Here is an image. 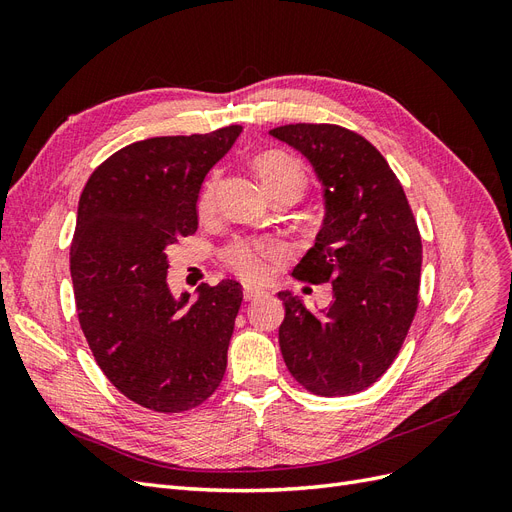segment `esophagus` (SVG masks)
<instances>
[{
	"label": "esophagus",
	"instance_id": "1",
	"mask_svg": "<svg viewBox=\"0 0 512 512\" xmlns=\"http://www.w3.org/2000/svg\"><path fill=\"white\" fill-rule=\"evenodd\" d=\"M262 292H265V290L258 288V286H250V284L243 286V297H245V301H254L256 297H260Z\"/></svg>",
	"mask_w": 512,
	"mask_h": 512
}]
</instances>
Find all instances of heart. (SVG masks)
Wrapping results in <instances>:
<instances>
[{
  "label": "heart",
  "mask_w": 512,
  "mask_h": 512,
  "mask_svg": "<svg viewBox=\"0 0 512 512\" xmlns=\"http://www.w3.org/2000/svg\"><path fill=\"white\" fill-rule=\"evenodd\" d=\"M252 166L265 190L275 194H290L297 200L307 188V173L303 164L292 158L290 153L280 149H267L254 156ZM218 173H211L203 183V190L198 196V215L209 218L215 211V200H218ZM282 256V247L269 239H239L232 243L224 252V260L228 267L241 275L243 280H262L267 275L269 258Z\"/></svg>",
  "instance_id": "1"
}]
</instances>
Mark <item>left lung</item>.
<instances>
[{"instance_id":"1","label":"left lung","mask_w":512,"mask_h":512,"mask_svg":"<svg viewBox=\"0 0 512 512\" xmlns=\"http://www.w3.org/2000/svg\"><path fill=\"white\" fill-rule=\"evenodd\" d=\"M301 151L324 188V220L292 275L331 282L333 301L309 312L280 292L286 367L314 395L344 397L374 384L399 354L418 307L423 243L399 179L367 138L333 123L269 132Z\"/></svg>"}]
</instances>
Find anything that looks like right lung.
Masks as SVG:
<instances>
[{"label":"right lung","instance_id":"obj_1","mask_svg":"<svg viewBox=\"0 0 512 512\" xmlns=\"http://www.w3.org/2000/svg\"><path fill=\"white\" fill-rule=\"evenodd\" d=\"M156 136L119 149L91 173L70 247L76 314L94 359L119 393L153 412H185L218 389L243 288L168 290V247L198 228L209 170L241 134Z\"/></svg>","mask_w":512,"mask_h":512}]
</instances>
